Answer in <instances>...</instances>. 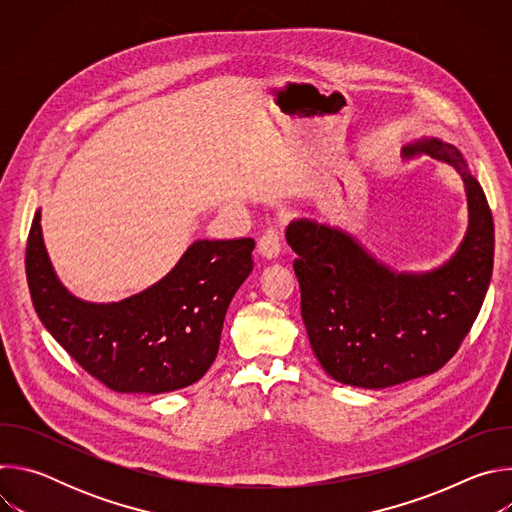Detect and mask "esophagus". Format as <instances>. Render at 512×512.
Instances as JSON below:
<instances>
[{"instance_id": "obj_1", "label": "esophagus", "mask_w": 512, "mask_h": 512, "mask_svg": "<svg viewBox=\"0 0 512 512\" xmlns=\"http://www.w3.org/2000/svg\"><path fill=\"white\" fill-rule=\"evenodd\" d=\"M257 251L265 259H275L279 255V251H281V233H279L277 227L265 229V233L257 241Z\"/></svg>"}]
</instances>
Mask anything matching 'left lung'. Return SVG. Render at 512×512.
<instances>
[{"mask_svg":"<svg viewBox=\"0 0 512 512\" xmlns=\"http://www.w3.org/2000/svg\"><path fill=\"white\" fill-rule=\"evenodd\" d=\"M454 166L466 184L470 227L440 269L395 273L352 237L316 221L287 227L302 318L322 369L338 383L385 389L440 371L468 336L486 296L494 261V223L482 186L462 154L440 139L407 145Z\"/></svg>","mask_w":512,"mask_h":512,"instance_id":"1","label":"left lung"}]
</instances>
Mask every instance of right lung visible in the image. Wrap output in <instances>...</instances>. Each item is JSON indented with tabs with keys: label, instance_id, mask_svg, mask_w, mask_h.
I'll use <instances>...</instances> for the list:
<instances>
[{
	"label": "right lung",
	"instance_id": "1",
	"mask_svg": "<svg viewBox=\"0 0 512 512\" xmlns=\"http://www.w3.org/2000/svg\"><path fill=\"white\" fill-rule=\"evenodd\" d=\"M253 239L196 241L156 285L117 304L70 296L48 261L40 210L26 245L38 318L81 369L115 393H170L210 369L235 291L253 269Z\"/></svg>",
	"mask_w": 512,
	"mask_h": 512
}]
</instances>
